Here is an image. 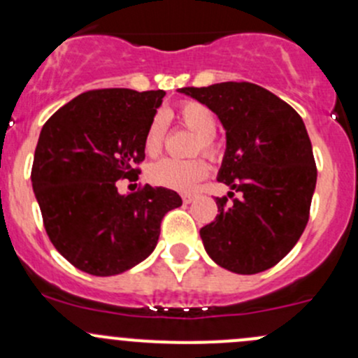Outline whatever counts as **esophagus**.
<instances>
[{
  "label": "esophagus",
  "mask_w": 358,
  "mask_h": 358,
  "mask_svg": "<svg viewBox=\"0 0 358 358\" xmlns=\"http://www.w3.org/2000/svg\"><path fill=\"white\" fill-rule=\"evenodd\" d=\"M182 201L185 202V204H190L192 201H196V196H194V194H183Z\"/></svg>",
  "instance_id": "1"
}]
</instances>
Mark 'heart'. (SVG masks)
<instances>
[{"mask_svg":"<svg viewBox=\"0 0 358 358\" xmlns=\"http://www.w3.org/2000/svg\"><path fill=\"white\" fill-rule=\"evenodd\" d=\"M176 117L180 119L185 128L194 131L197 135L196 143H194V152L209 154V156H216L218 154V142L215 140V129H216V117L211 109L199 102H183L180 103L176 109ZM166 133V121L164 115L157 114L156 117L150 121L149 128H147L145 140V152L149 156H156L161 152L162 142H164ZM208 164L204 159H190V161H178V159H162L150 166L149 169V180L154 185L164 187V189L178 190V192H187L192 190L201 180L208 176Z\"/></svg>","mask_w":358,"mask_h":358,"instance_id":"heart-1","label":"heart"}]
</instances>
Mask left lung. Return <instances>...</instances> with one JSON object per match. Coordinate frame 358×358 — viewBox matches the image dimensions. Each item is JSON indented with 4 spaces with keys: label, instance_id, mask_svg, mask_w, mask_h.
Listing matches in <instances>:
<instances>
[{
    "label": "left lung",
    "instance_id": "8db88e82",
    "mask_svg": "<svg viewBox=\"0 0 358 358\" xmlns=\"http://www.w3.org/2000/svg\"><path fill=\"white\" fill-rule=\"evenodd\" d=\"M178 92L218 115L227 149L216 178L241 194L230 206L227 197H216L220 215L201 229L206 252L234 273L272 268L301 237L315 192L317 168L305 122L289 103L252 83Z\"/></svg>",
    "mask_w": 358,
    "mask_h": 358
}]
</instances>
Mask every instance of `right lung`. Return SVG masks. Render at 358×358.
Wrapping results in <instances>:
<instances>
[{
	"instance_id": "1",
	"label": "right lung",
	"mask_w": 358,
	"mask_h": 358,
	"mask_svg": "<svg viewBox=\"0 0 358 358\" xmlns=\"http://www.w3.org/2000/svg\"><path fill=\"white\" fill-rule=\"evenodd\" d=\"M166 93L93 90L60 107L43 126L32 190L46 234L76 268L99 277L138 265L157 246L161 220L182 206L164 187L121 196L115 182L138 175L147 128Z\"/></svg>"
}]
</instances>
